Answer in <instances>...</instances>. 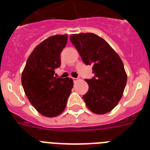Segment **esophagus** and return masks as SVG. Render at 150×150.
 Listing matches in <instances>:
<instances>
[{"label": "esophagus", "mask_w": 150, "mask_h": 150, "mask_svg": "<svg viewBox=\"0 0 150 150\" xmlns=\"http://www.w3.org/2000/svg\"><path fill=\"white\" fill-rule=\"evenodd\" d=\"M73 79H74V83H76V82L79 81V78H73Z\"/></svg>", "instance_id": "esophagus-1"}]
</instances>
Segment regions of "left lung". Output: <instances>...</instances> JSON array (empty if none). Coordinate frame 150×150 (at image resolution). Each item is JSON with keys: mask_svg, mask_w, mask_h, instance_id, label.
Returning <instances> with one entry per match:
<instances>
[{"mask_svg": "<svg viewBox=\"0 0 150 150\" xmlns=\"http://www.w3.org/2000/svg\"><path fill=\"white\" fill-rule=\"evenodd\" d=\"M83 62L92 65L95 76L86 79L88 90L83 96L87 107L97 114H105L118 104L127 83L122 61L104 39L92 33L70 37Z\"/></svg>", "mask_w": 150, "mask_h": 150, "instance_id": "1", "label": "left lung"}]
</instances>
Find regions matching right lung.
Returning a JSON list of instances; mask_svg holds the SVG:
<instances>
[{"mask_svg":"<svg viewBox=\"0 0 150 150\" xmlns=\"http://www.w3.org/2000/svg\"><path fill=\"white\" fill-rule=\"evenodd\" d=\"M67 35L50 37L33 50L22 74V84L30 103L46 117L59 116L65 109L74 86L72 79L56 78L55 69L61 65V52Z\"/></svg>","mask_w":150,"mask_h":150,"instance_id":"add662e5","label":"right lung"}]
</instances>
